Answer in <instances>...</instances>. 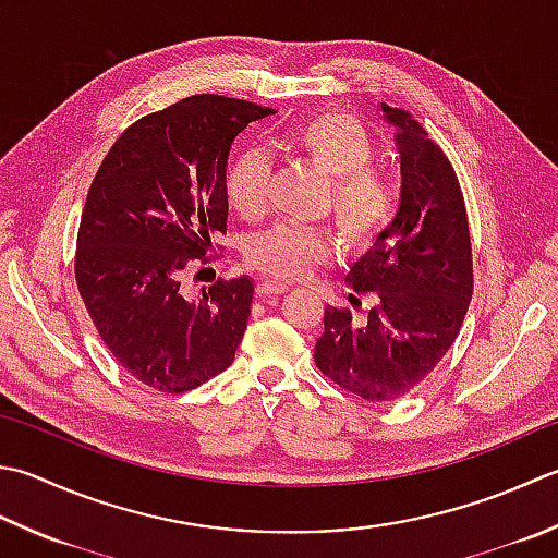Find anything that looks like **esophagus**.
I'll return each instance as SVG.
<instances>
[{
	"instance_id": "1",
	"label": "esophagus",
	"mask_w": 558,
	"mask_h": 558,
	"mask_svg": "<svg viewBox=\"0 0 558 558\" xmlns=\"http://www.w3.org/2000/svg\"><path fill=\"white\" fill-rule=\"evenodd\" d=\"M286 292H288V288L280 286V282L264 280V282H258V286H256L258 298H280V294H286Z\"/></svg>"
}]
</instances>
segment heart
<instances>
[{"label": "heart", "mask_w": 558, "mask_h": 558, "mask_svg": "<svg viewBox=\"0 0 558 558\" xmlns=\"http://www.w3.org/2000/svg\"><path fill=\"white\" fill-rule=\"evenodd\" d=\"M282 147L329 181V213L343 244H373L397 215V191L385 173L369 167L375 140L363 123L343 111H326L304 120L282 137ZM227 201L246 220L266 210L268 161L258 151L234 159L225 179ZM333 239L322 229L272 227L251 239L246 264L270 280L288 282L329 264Z\"/></svg>", "instance_id": "b5f03b06"}]
</instances>
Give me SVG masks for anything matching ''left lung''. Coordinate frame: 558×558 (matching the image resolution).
I'll return each instance as SVG.
<instances>
[{
    "instance_id": "obj_1",
    "label": "left lung",
    "mask_w": 558,
    "mask_h": 558,
    "mask_svg": "<svg viewBox=\"0 0 558 558\" xmlns=\"http://www.w3.org/2000/svg\"><path fill=\"white\" fill-rule=\"evenodd\" d=\"M397 128L401 201L345 280L373 307L363 322L326 307L314 363L351 395L385 403L407 397L450 351L474 292L472 239L450 159L409 111L381 104ZM363 304L357 298H348Z\"/></svg>"
}]
</instances>
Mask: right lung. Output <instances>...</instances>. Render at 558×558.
Listing matches in <instances>:
<instances>
[{
  "instance_id": "add662e5",
  "label": "right lung",
  "mask_w": 558,
  "mask_h": 558,
  "mask_svg": "<svg viewBox=\"0 0 558 558\" xmlns=\"http://www.w3.org/2000/svg\"><path fill=\"white\" fill-rule=\"evenodd\" d=\"M276 113L195 94L130 125L98 167L76 234L74 278L120 367L183 395L234 363L254 300L248 276L185 300L183 270L213 260L227 232V157L254 120Z\"/></svg>"
}]
</instances>
